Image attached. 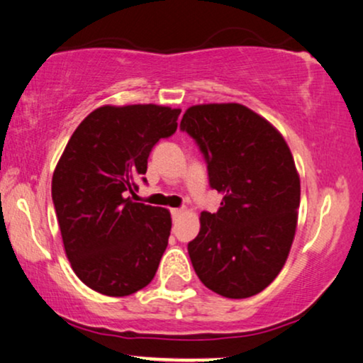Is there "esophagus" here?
<instances>
[{"mask_svg":"<svg viewBox=\"0 0 363 363\" xmlns=\"http://www.w3.org/2000/svg\"><path fill=\"white\" fill-rule=\"evenodd\" d=\"M182 213H184L182 208H172V211H171V216H172V218H174V220L177 217H181Z\"/></svg>","mask_w":363,"mask_h":363,"instance_id":"obj_1","label":"esophagus"}]
</instances>
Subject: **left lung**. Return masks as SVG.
<instances>
[{
    "instance_id": "left-lung-1",
    "label": "left lung",
    "mask_w": 363,
    "mask_h": 363,
    "mask_svg": "<svg viewBox=\"0 0 363 363\" xmlns=\"http://www.w3.org/2000/svg\"><path fill=\"white\" fill-rule=\"evenodd\" d=\"M181 130L206 157L208 184L223 199L201 213L187 245L201 281L230 299L258 294L278 277L293 245L301 182L284 138L240 104L196 105Z\"/></svg>"
}]
</instances>
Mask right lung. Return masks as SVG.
Here are the masks:
<instances>
[{
    "label": "right lung",
    "instance_id": "right-lung-1",
    "mask_svg": "<svg viewBox=\"0 0 363 363\" xmlns=\"http://www.w3.org/2000/svg\"><path fill=\"white\" fill-rule=\"evenodd\" d=\"M179 108L105 105L91 111L65 146L52 176V202L70 267L105 296L151 283L171 233L167 208L133 202L146 182L147 157L177 130Z\"/></svg>",
    "mask_w": 363,
    "mask_h": 363
}]
</instances>
